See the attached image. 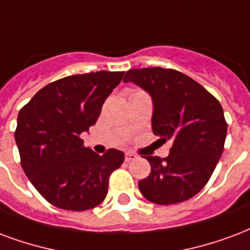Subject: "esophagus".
Segmentation results:
<instances>
[{"instance_id":"1","label":"esophagus","mask_w":250,"mask_h":250,"mask_svg":"<svg viewBox=\"0 0 250 250\" xmlns=\"http://www.w3.org/2000/svg\"><path fill=\"white\" fill-rule=\"evenodd\" d=\"M125 162H131V160H135V159H136V155L131 152H125Z\"/></svg>"}]
</instances>
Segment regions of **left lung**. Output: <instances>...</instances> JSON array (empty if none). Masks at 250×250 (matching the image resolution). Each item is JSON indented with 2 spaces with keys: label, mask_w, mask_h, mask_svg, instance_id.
I'll use <instances>...</instances> for the list:
<instances>
[{
  "label": "left lung",
  "mask_w": 250,
  "mask_h": 250,
  "mask_svg": "<svg viewBox=\"0 0 250 250\" xmlns=\"http://www.w3.org/2000/svg\"><path fill=\"white\" fill-rule=\"evenodd\" d=\"M123 82L134 83L152 99V131L172 140L167 158L146 156L151 172L139 182L147 200L168 205L200 192L217 166L227 138L219 101L201 84L171 68H132Z\"/></svg>",
  "instance_id": "left-lung-1"
}]
</instances>
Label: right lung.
<instances>
[{
  "label": "right lung",
  "mask_w": 250,
  "mask_h": 250,
  "mask_svg": "<svg viewBox=\"0 0 250 250\" xmlns=\"http://www.w3.org/2000/svg\"><path fill=\"white\" fill-rule=\"evenodd\" d=\"M123 75L99 71L58 79L20 111L14 138L21 166L50 204L87 210L104 200L108 177L122 166L125 153L111 148L101 156L83 146L81 134L95 125Z\"/></svg>",
  "instance_id": "1"
}]
</instances>
